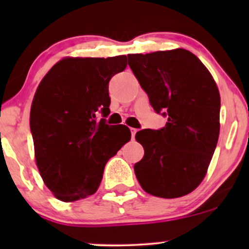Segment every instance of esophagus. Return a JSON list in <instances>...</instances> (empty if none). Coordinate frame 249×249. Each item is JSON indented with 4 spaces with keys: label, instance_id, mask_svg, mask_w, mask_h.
Wrapping results in <instances>:
<instances>
[{
    "label": "esophagus",
    "instance_id": "esophagus-1",
    "mask_svg": "<svg viewBox=\"0 0 249 249\" xmlns=\"http://www.w3.org/2000/svg\"><path fill=\"white\" fill-rule=\"evenodd\" d=\"M137 128H131V137H132V139H134V137H136V133H137Z\"/></svg>",
    "mask_w": 249,
    "mask_h": 249
}]
</instances>
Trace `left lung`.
Wrapping results in <instances>:
<instances>
[{
	"mask_svg": "<svg viewBox=\"0 0 249 249\" xmlns=\"http://www.w3.org/2000/svg\"><path fill=\"white\" fill-rule=\"evenodd\" d=\"M128 65L166 126L136 133L144 157L134 164L142 190L154 196H184L199 186L218 144L220 93L202 62L181 49L128 55Z\"/></svg>",
	"mask_w": 249,
	"mask_h": 249,
	"instance_id": "obj_1",
	"label": "left lung"
}]
</instances>
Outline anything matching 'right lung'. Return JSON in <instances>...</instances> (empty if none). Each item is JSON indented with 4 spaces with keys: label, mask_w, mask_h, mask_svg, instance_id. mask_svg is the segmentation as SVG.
<instances>
[{
    "label": "right lung",
    "mask_w": 249,
    "mask_h": 249,
    "mask_svg": "<svg viewBox=\"0 0 249 249\" xmlns=\"http://www.w3.org/2000/svg\"><path fill=\"white\" fill-rule=\"evenodd\" d=\"M126 56L65 57L43 77L30 110L36 165L57 199L92 196L111 157L131 139L125 125L97 121L110 113L108 82L126 68Z\"/></svg>",
    "instance_id": "1"
}]
</instances>
